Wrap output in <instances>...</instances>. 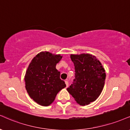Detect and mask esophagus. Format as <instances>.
<instances>
[{
  "instance_id": "1",
  "label": "esophagus",
  "mask_w": 130,
  "mask_h": 130,
  "mask_svg": "<svg viewBox=\"0 0 130 130\" xmlns=\"http://www.w3.org/2000/svg\"><path fill=\"white\" fill-rule=\"evenodd\" d=\"M65 84H66L67 87H68V80H65Z\"/></svg>"
}]
</instances>
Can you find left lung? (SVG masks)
Segmentation results:
<instances>
[{
  "label": "left lung",
  "instance_id": "left-lung-1",
  "mask_svg": "<svg viewBox=\"0 0 130 130\" xmlns=\"http://www.w3.org/2000/svg\"><path fill=\"white\" fill-rule=\"evenodd\" d=\"M75 79L67 88L77 104L84 106L99 98L104 88L106 74L101 62L90 54H71Z\"/></svg>",
  "mask_w": 130,
  "mask_h": 130
}]
</instances>
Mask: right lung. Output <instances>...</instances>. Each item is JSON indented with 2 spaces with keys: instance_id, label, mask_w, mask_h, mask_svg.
Masks as SVG:
<instances>
[{
  "instance_id": "1",
  "label": "right lung",
  "mask_w": 130,
  "mask_h": 130,
  "mask_svg": "<svg viewBox=\"0 0 130 130\" xmlns=\"http://www.w3.org/2000/svg\"><path fill=\"white\" fill-rule=\"evenodd\" d=\"M62 58L60 54L42 51L32 59L28 67L25 76L26 91L40 105L52 104L57 94L66 87L60 78V73L56 68Z\"/></svg>"
}]
</instances>
